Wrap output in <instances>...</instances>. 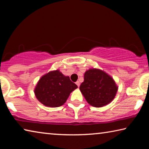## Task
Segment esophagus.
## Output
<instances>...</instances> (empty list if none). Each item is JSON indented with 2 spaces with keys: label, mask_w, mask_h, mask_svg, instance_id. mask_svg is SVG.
<instances>
[{
  "label": "esophagus",
  "mask_w": 149,
  "mask_h": 149,
  "mask_svg": "<svg viewBox=\"0 0 149 149\" xmlns=\"http://www.w3.org/2000/svg\"><path fill=\"white\" fill-rule=\"evenodd\" d=\"M75 84H76V85H77V87H79V85H80V83H79V81H77L75 82Z\"/></svg>",
  "instance_id": "1"
}]
</instances>
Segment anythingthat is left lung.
I'll use <instances>...</instances> for the list:
<instances>
[{"label":"left lung","instance_id":"1","mask_svg":"<svg viewBox=\"0 0 149 149\" xmlns=\"http://www.w3.org/2000/svg\"><path fill=\"white\" fill-rule=\"evenodd\" d=\"M81 92L90 105L102 107L109 104L116 95L118 87L113 78L102 70L93 68L85 72Z\"/></svg>","mask_w":149,"mask_h":149}]
</instances>
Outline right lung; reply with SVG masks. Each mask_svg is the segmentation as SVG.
<instances>
[{
	"instance_id": "right-lung-1",
	"label": "right lung",
	"mask_w": 149,
	"mask_h": 149,
	"mask_svg": "<svg viewBox=\"0 0 149 149\" xmlns=\"http://www.w3.org/2000/svg\"><path fill=\"white\" fill-rule=\"evenodd\" d=\"M76 84L65 76L59 70H55L42 75L34 91L35 97L46 107H59L64 104Z\"/></svg>"
}]
</instances>
